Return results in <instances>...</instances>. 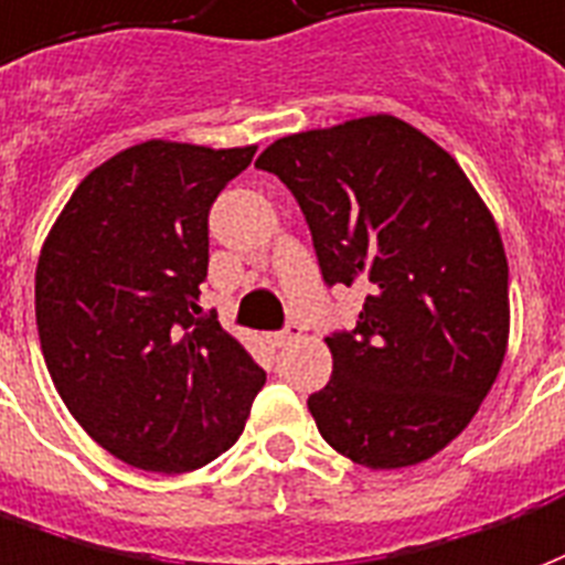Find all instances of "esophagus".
<instances>
[{
    "label": "esophagus",
    "instance_id": "esophagus-1",
    "mask_svg": "<svg viewBox=\"0 0 565 565\" xmlns=\"http://www.w3.org/2000/svg\"><path fill=\"white\" fill-rule=\"evenodd\" d=\"M298 337H300V324H286L282 331L267 333V343L274 345V349H282V345H288L291 340H298Z\"/></svg>",
    "mask_w": 565,
    "mask_h": 565
}]
</instances>
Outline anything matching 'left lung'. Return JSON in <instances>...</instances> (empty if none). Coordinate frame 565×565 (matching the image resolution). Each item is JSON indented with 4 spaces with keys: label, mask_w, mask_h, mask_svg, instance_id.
I'll use <instances>...</instances> for the list:
<instances>
[{
    "label": "left lung",
    "mask_w": 565,
    "mask_h": 565,
    "mask_svg": "<svg viewBox=\"0 0 565 565\" xmlns=\"http://www.w3.org/2000/svg\"><path fill=\"white\" fill-rule=\"evenodd\" d=\"M255 168L310 225L324 286H367L333 331L331 382L310 394L324 443L370 469L422 463L479 413L509 343L497 222L439 143L388 114L300 131Z\"/></svg>",
    "instance_id": "8db88e82"
}]
</instances>
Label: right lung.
Instances as JSON below:
<instances>
[{"mask_svg":"<svg viewBox=\"0 0 565 565\" xmlns=\"http://www.w3.org/2000/svg\"><path fill=\"white\" fill-rule=\"evenodd\" d=\"M255 147L147 141L74 189L35 270L41 352L68 413L147 472H189L237 443L265 370L216 312L207 279L213 201Z\"/></svg>","mask_w":565,"mask_h":565,"instance_id":"obj_1","label":"right lung"}]
</instances>
